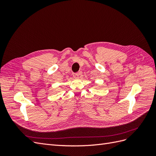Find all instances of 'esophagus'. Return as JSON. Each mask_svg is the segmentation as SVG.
<instances>
[{
  "label": "esophagus",
  "instance_id": "esophagus-1",
  "mask_svg": "<svg viewBox=\"0 0 156 156\" xmlns=\"http://www.w3.org/2000/svg\"><path fill=\"white\" fill-rule=\"evenodd\" d=\"M73 76L75 78H78V77H79V73H75L73 74Z\"/></svg>",
  "mask_w": 156,
  "mask_h": 156
}]
</instances>
